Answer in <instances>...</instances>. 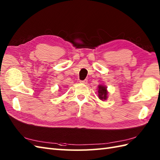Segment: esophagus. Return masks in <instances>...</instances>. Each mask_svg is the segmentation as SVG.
<instances>
[{
    "label": "esophagus",
    "instance_id": "34e87169",
    "mask_svg": "<svg viewBox=\"0 0 160 160\" xmlns=\"http://www.w3.org/2000/svg\"><path fill=\"white\" fill-rule=\"evenodd\" d=\"M80 82H81V83H82V84H87V83L88 82V80H87V79L84 80H81V81H80Z\"/></svg>",
    "mask_w": 160,
    "mask_h": 160
}]
</instances>
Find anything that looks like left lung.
I'll return each instance as SVG.
<instances>
[{
	"label": "left lung",
	"mask_w": 160,
	"mask_h": 160,
	"mask_svg": "<svg viewBox=\"0 0 160 160\" xmlns=\"http://www.w3.org/2000/svg\"><path fill=\"white\" fill-rule=\"evenodd\" d=\"M99 89H98V96L100 100H106L107 98V88L103 85H100L98 87Z\"/></svg>",
	"instance_id": "left-lung-1"
}]
</instances>
